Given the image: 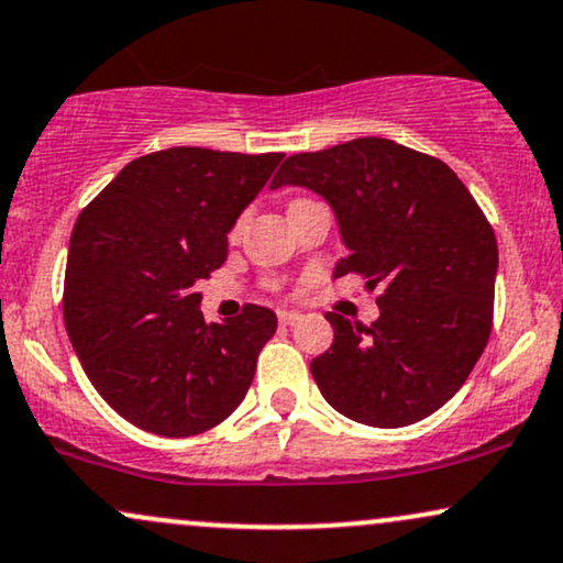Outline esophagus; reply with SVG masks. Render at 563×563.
Returning <instances> with one entry per match:
<instances>
[{
	"instance_id": "1",
	"label": "esophagus",
	"mask_w": 563,
	"mask_h": 563,
	"mask_svg": "<svg viewBox=\"0 0 563 563\" xmlns=\"http://www.w3.org/2000/svg\"><path fill=\"white\" fill-rule=\"evenodd\" d=\"M299 320H301L299 311H288V309L277 311V322H280V324H294V322H299Z\"/></svg>"
}]
</instances>
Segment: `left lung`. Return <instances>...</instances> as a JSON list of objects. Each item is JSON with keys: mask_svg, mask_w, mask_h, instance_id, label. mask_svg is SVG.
Returning a JSON list of instances; mask_svg holds the SVG:
<instances>
[{"mask_svg": "<svg viewBox=\"0 0 563 563\" xmlns=\"http://www.w3.org/2000/svg\"><path fill=\"white\" fill-rule=\"evenodd\" d=\"M311 188L338 217L349 256L380 317L328 311L333 346L311 358L324 401L369 428L430 417L475 369L493 330L498 246L475 196L445 162L396 141L354 139L294 154L269 186Z\"/></svg>", "mask_w": 563, "mask_h": 563, "instance_id": "1", "label": "left lung"}]
</instances>
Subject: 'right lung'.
<instances>
[{
  "label": "right lung",
  "instance_id": "add662e5",
  "mask_svg": "<svg viewBox=\"0 0 563 563\" xmlns=\"http://www.w3.org/2000/svg\"><path fill=\"white\" fill-rule=\"evenodd\" d=\"M283 154L173 146L128 162L78 214L63 314L99 396L165 438L212 430L239 409L277 328L246 303L207 324L196 283L225 262L228 233Z\"/></svg>",
  "mask_w": 563,
  "mask_h": 563
}]
</instances>
